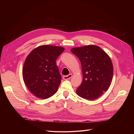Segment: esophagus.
<instances>
[{
    "label": "esophagus",
    "mask_w": 134,
    "mask_h": 134,
    "mask_svg": "<svg viewBox=\"0 0 134 134\" xmlns=\"http://www.w3.org/2000/svg\"><path fill=\"white\" fill-rule=\"evenodd\" d=\"M72 77V74H70L67 75L63 76V79H64V80H68V79H71Z\"/></svg>",
    "instance_id": "1"
}]
</instances>
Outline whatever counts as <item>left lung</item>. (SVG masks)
<instances>
[{
	"label": "left lung",
	"instance_id": "1",
	"mask_svg": "<svg viewBox=\"0 0 134 134\" xmlns=\"http://www.w3.org/2000/svg\"><path fill=\"white\" fill-rule=\"evenodd\" d=\"M72 53L81 64L83 79L76 93L87 100H94L109 89L113 76L114 67L109 56L95 45L73 48Z\"/></svg>",
	"mask_w": 134,
	"mask_h": 134
}]
</instances>
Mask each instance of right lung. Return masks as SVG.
Listing matches in <instances>:
<instances>
[{
  "label": "right lung",
  "instance_id": "obj_1",
  "mask_svg": "<svg viewBox=\"0 0 134 134\" xmlns=\"http://www.w3.org/2000/svg\"><path fill=\"white\" fill-rule=\"evenodd\" d=\"M64 50L62 47L43 45L27 55L23 67V78L34 96L44 99L57 92L61 76L56 60Z\"/></svg>",
  "mask_w": 134,
  "mask_h": 134
}]
</instances>
